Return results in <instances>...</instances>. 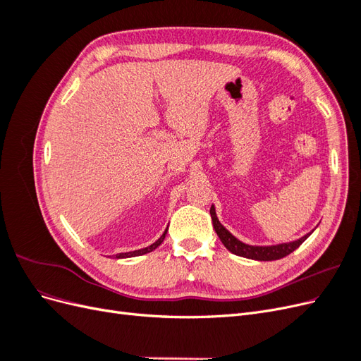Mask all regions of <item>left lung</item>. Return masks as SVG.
I'll return each mask as SVG.
<instances>
[{"label":"left lung","mask_w":361,"mask_h":361,"mask_svg":"<svg viewBox=\"0 0 361 361\" xmlns=\"http://www.w3.org/2000/svg\"><path fill=\"white\" fill-rule=\"evenodd\" d=\"M209 212H211V216H212V224H214L215 232H216L218 238L221 239L223 245L228 251H231V253H233L236 256L247 257V259H255V260H277V259H281V257L290 255L292 251L297 250L310 235V233L305 235V236L297 239V241L288 243V244H279V245H271V247L247 245L241 241H238V239L231 232H228L227 228H224L221 226V223L218 221V218H216L214 206H211Z\"/></svg>","instance_id":"left-lung-1"}]
</instances>
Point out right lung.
Listing matches in <instances>:
<instances>
[{"label": "right lung", "mask_w": 361, "mask_h": 361, "mask_svg": "<svg viewBox=\"0 0 361 361\" xmlns=\"http://www.w3.org/2000/svg\"><path fill=\"white\" fill-rule=\"evenodd\" d=\"M166 235H167V228H166V232L162 233V236L158 239V241H157V243H154L152 245H149V247H146V248H141V250L129 251V253H120V255H117L116 257H117V259H123V257H134V256H141V255L150 253V251H154L157 247H159V245L162 244V241H164V238H166Z\"/></svg>", "instance_id": "add662e5"}]
</instances>
